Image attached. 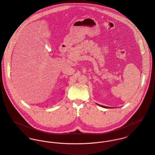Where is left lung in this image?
I'll return each instance as SVG.
<instances>
[{"label": "left lung", "mask_w": 155, "mask_h": 155, "mask_svg": "<svg viewBox=\"0 0 155 155\" xmlns=\"http://www.w3.org/2000/svg\"><path fill=\"white\" fill-rule=\"evenodd\" d=\"M99 105V104H98ZM100 106H101V107H105V108H108V107H106V106H101V105H100Z\"/></svg>", "instance_id": "8db88e82"}]
</instances>
